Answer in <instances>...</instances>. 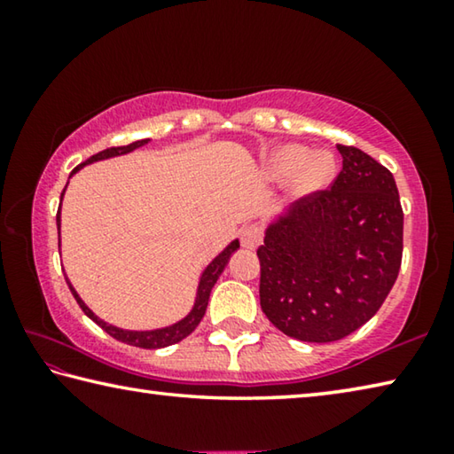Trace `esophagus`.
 Returning a JSON list of instances; mask_svg holds the SVG:
<instances>
[{"instance_id":"esophagus-1","label":"esophagus","mask_w":454,"mask_h":454,"mask_svg":"<svg viewBox=\"0 0 454 454\" xmlns=\"http://www.w3.org/2000/svg\"><path fill=\"white\" fill-rule=\"evenodd\" d=\"M262 238H264V230H262V226H258V224L246 226L240 232V242H242L244 248H248V250H254L256 246L262 242Z\"/></svg>"}]
</instances>
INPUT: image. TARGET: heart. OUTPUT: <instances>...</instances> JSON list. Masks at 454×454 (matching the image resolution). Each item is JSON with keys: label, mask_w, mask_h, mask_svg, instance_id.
Masks as SVG:
<instances>
[{"label": "heart", "mask_w": 454, "mask_h": 454, "mask_svg": "<svg viewBox=\"0 0 454 454\" xmlns=\"http://www.w3.org/2000/svg\"><path fill=\"white\" fill-rule=\"evenodd\" d=\"M268 172L278 180L294 176L298 194H310L333 180L334 162L328 153H310L304 145L288 144L272 152L268 160Z\"/></svg>", "instance_id": "obj_1"}]
</instances>
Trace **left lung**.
Listing matches in <instances>:
<instances>
[{
  "mask_svg": "<svg viewBox=\"0 0 454 454\" xmlns=\"http://www.w3.org/2000/svg\"><path fill=\"white\" fill-rule=\"evenodd\" d=\"M342 170L326 190L266 230L260 306L284 334L334 342L371 320L403 262V206L388 168L355 145H336Z\"/></svg>",
  "mask_w": 454,
  "mask_h": 454,
  "instance_id": "left-lung-1",
  "label": "left lung"
}]
</instances>
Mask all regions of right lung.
I'll list each match as a JSON object with an SVG mask.
<instances>
[{
	"instance_id": "add662e5",
	"label": "right lung",
	"mask_w": 454,
	"mask_h": 454,
	"mask_svg": "<svg viewBox=\"0 0 454 454\" xmlns=\"http://www.w3.org/2000/svg\"><path fill=\"white\" fill-rule=\"evenodd\" d=\"M144 144H148V140H137V142H132V144H128V145H118V148H107V150L98 152L91 158H88L83 164H80L78 168H74L72 174L78 172L80 168H83L86 164L98 162V160H104V158L120 156V153H128V152H132L136 148H140V145H144ZM64 192H66V188H64ZM64 192H61V196H64ZM56 222H58V228H59V210H58ZM238 248H240V244H238V240H234L232 244H228L226 248H224V252H220V254L212 260L210 266L206 268L204 274H202V278H200V286H198V294H196V304H194V309H192V312L188 314L186 318L180 320V322H176V325H172V326H166V328H160V330H145V333H137V330H121V328L112 326V325H106L104 320H99L96 314L91 312L86 304H83V301L78 296V292L72 288L70 280H67V278L66 280H67V286H70L72 294L75 298V302L80 304V309L83 310V314H86L88 318L94 320L99 328L106 330L107 334L116 338V340L126 342V344H129V347H137V348H164V347H170V344L180 342L182 338H186L188 334L194 333V328L200 325V320H202L204 314H206V306H208V298H210L212 286H214V284H216L218 276L222 274V270H224V266L228 264L230 254H232V252L238 250Z\"/></svg>"
}]
</instances>
